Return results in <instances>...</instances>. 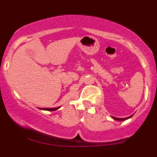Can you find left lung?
<instances>
[{
  "mask_svg": "<svg viewBox=\"0 0 157 157\" xmlns=\"http://www.w3.org/2000/svg\"><path fill=\"white\" fill-rule=\"evenodd\" d=\"M132 116L133 115H131V116L128 117H126V118H117V117H112V118L115 120H117V121H124V120H128V119L131 118Z\"/></svg>",
  "mask_w": 157,
  "mask_h": 157,
  "instance_id": "8db88e82",
  "label": "left lung"
}]
</instances>
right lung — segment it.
Masks as SVG:
<instances>
[{
	"label": "right lung",
	"instance_id": "add662e5",
	"mask_svg": "<svg viewBox=\"0 0 157 157\" xmlns=\"http://www.w3.org/2000/svg\"><path fill=\"white\" fill-rule=\"evenodd\" d=\"M60 107H59V108H39L40 110H48V111H55V110H56L59 109Z\"/></svg>",
	"mask_w": 157,
	"mask_h": 157
}]
</instances>
